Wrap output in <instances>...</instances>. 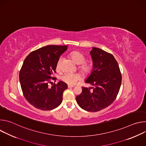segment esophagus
<instances>
[{"label":"esophagus","mask_w":146,"mask_h":146,"mask_svg":"<svg viewBox=\"0 0 146 146\" xmlns=\"http://www.w3.org/2000/svg\"><path fill=\"white\" fill-rule=\"evenodd\" d=\"M68 87L69 88H73V87H74V86H72V85H68Z\"/></svg>","instance_id":"obj_1"}]
</instances>
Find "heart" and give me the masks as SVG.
Returning a JSON list of instances; mask_svg holds the SVG:
<instances>
[{"mask_svg": "<svg viewBox=\"0 0 146 146\" xmlns=\"http://www.w3.org/2000/svg\"><path fill=\"white\" fill-rule=\"evenodd\" d=\"M72 59L76 62L77 65H80L79 68L83 73H88L91 70V66L85 63L86 57L81 52L77 51H74L70 52V54ZM62 60V57L60 56L56 64V69L59 71L60 68V64ZM60 78L62 81L67 83L69 85H74L80 81L81 78V77L80 74L77 73H65L60 76Z\"/></svg>", "mask_w": 146, "mask_h": 146, "instance_id": "b5f03b06", "label": "heart"}]
</instances>
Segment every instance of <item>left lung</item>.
Instances as JSON below:
<instances>
[{"mask_svg": "<svg viewBox=\"0 0 146 146\" xmlns=\"http://www.w3.org/2000/svg\"><path fill=\"white\" fill-rule=\"evenodd\" d=\"M93 69L86 82L94 86L82 87L76 101L82 109L96 112L110 106L118 94L122 76L118 64L114 56L100 48L92 47L90 51Z\"/></svg>", "mask_w": 146, "mask_h": 146, "instance_id": "left-lung-1", "label": "left lung"}]
</instances>
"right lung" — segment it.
<instances>
[{"label":"right lung","instance_id":"1","mask_svg":"<svg viewBox=\"0 0 146 146\" xmlns=\"http://www.w3.org/2000/svg\"><path fill=\"white\" fill-rule=\"evenodd\" d=\"M67 46L50 45L31 52L25 59L19 77L24 97L35 108L41 110H51L60 105L66 83L60 81L51 88L48 83L56 78V64Z\"/></svg>","mask_w":146,"mask_h":146}]
</instances>
